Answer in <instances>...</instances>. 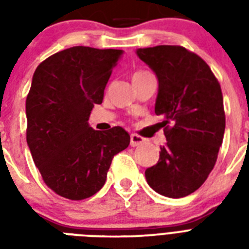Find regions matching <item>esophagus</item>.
<instances>
[{
	"mask_svg": "<svg viewBox=\"0 0 249 249\" xmlns=\"http://www.w3.org/2000/svg\"><path fill=\"white\" fill-rule=\"evenodd\" d=\"M144 138H142L138 134H130V146L132 147H137V146H141V144H143Z\"/></svg>",
	"mask_w": 249,
	"mask_h": 249,
	"instance_id": "34e87169",
	"label": "esophagus"
}]
</instances>
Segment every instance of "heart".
I'll return each mask as SVG.
<instances>
[{"mask_svg":"<svg viewBox=\"0 0 249 249\" xmlns=\"http://www.w3.org/2000/svg\"><path fill=\"white\" fill-rule=\"evenodd\" d=\"M138 73H143V72H137V73H136V75H138Z\"/></svg>","mask_w":249,"mask_h":249,"instance_id":"1","label":"heart"}]
</instances>
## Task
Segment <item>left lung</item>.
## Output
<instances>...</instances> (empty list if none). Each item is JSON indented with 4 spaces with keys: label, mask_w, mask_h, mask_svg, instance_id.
<instances>
[{
    "label": "left lung",
    "mask_w": 249,
    "mask_h": 249,
    "mask_svg": "<svg viewBox=\"0 0 249 249\" xmlns=\"http://www.w3.org/2000/svg\"><path fill=\"white\" fill-rule=\"evenodd\" d=\"M155 72V113L163 119L166 144L159 161L144 172L152 190L168 197L196 191L212 172L225 133L222 91L200 56L182 46L137 50Z\"/></svg>",
    "instance_id": "1"
}]
</instances>
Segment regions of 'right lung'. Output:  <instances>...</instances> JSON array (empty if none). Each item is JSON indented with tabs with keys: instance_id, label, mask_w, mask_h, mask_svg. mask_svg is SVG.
Wrapping results in <instances>:
<instances>
[{
	"instance_id": "1",
	"label": "right lung",
	"mask_w": 249,
	"mask_h": 249,
	"mask_svg": "<svg viewBox=\"0 0 249 249\" xmlns=\"http://www.w3.org/2000/svg\"><path fill=\"white\" fill-rule=\"evenodd\" d=\"M123 50L73 46L36 68L25 101L27 143L42 179L71 200L93 196L103 187L113 156L129 146L121 126L90 128L112 68Z\"/></svg>"
}]
</instances>
